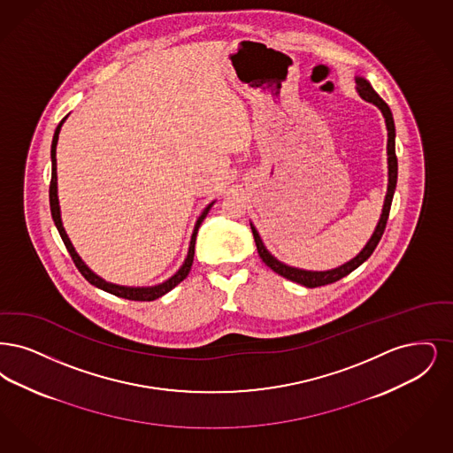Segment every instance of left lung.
Listing matches in <instances>:
<instances>
[{
  "instance_id": "1",
  "label": "left lung",
  "mask_w": 453,
  "mask_h": 453,
  "mask_svg": "<svg viewBox=\"0 0 453 453\" xmlns=\"http://www.w3.org/2000/svg\"><path fill=\"white\" fill-rule=\"evenodd\" d=\"M355 89L360 95V98L369 101L375 104L382 117L386 119V128H388V193H386V199H384V206H382V213L377 221L374 234L369 238V242L364 245V249L349 262L330 269V271H306V269H299V267H293L288 265L284 262H280L279 258L273 256L267 247L264 245L262 238L258 235L254 223H250L252 234H254V240H256L257 252L260 258L265 262L267 267H271L274 273L279 276L286 277L293 282H297L301 286L306 288H318V286H325V284H332L336 282L342 277L349 276L352 271H355L360 264H364L369 257L372 256V252L380 240V236L384 234L388 218H389V210H391V203H393L394 189H395V182H397V157H395V128H394L393 113L391 108L388 106V103L380 98L374 91V88L371 86V82L362 76H355Z\"/></svg>"
}]
</instances>
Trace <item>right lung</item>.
<instances>
[{
    "instance_id": "1",
    "label": "right lung",
    "mask_w": 453,
    "mask_h": 453,
    "mask_svg": "<svg viewBox=\"0 0 453 453\" xmlns=\"http://www.w3.org/2000/svg\"><path fill=\"white\" fill-rule=\"evenodd\" d=\"M65 119H67V117H64V119H60L58 128H56L54 138H52V147H50V158H52V179H50L49 197H50V213H52V219H54V223H56V226H58V230H59L60 238H62V242H64V245H65L67 252H69L71 257H73V260H74V264H76L79 273L84 276V279H86L89 284L96 286L98 289H103V291H106V293H110V295L125 297V299H132V301H154V299H157L160 296L167 295L171 289H174L177 284H179L180 280H184V279L188 277V274H189L191 265H193V258H195V243H196L197 230H199V226H201V223H203V219H204L206 215H208V211L211 210V206L215 204V201H213V203H210V204L203 210V213L199 215V218H197L196 225H195V230H193V235H191V242H189L188 256L184 258L182 265L179 267V271H177L174 276L169 277L167 280L160 282L157 286H147V288L119 286V284H113V282L104 280L103 277H99L98 274H95V273H93V271L84 264V260L79 257L78 252H76V249H74V245H73V242L69 240V236H67L65 230H64L62 218H60L59 196H58V158H56V150H58V140H59L60 128H62V125H64V121H65Z\"/></svg>"
}]
</instances>
